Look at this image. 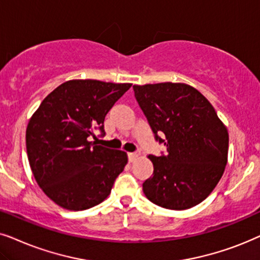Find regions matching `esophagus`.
Returning a JSON list of instances; mask_svg holds the SVG:
<instances>
[{
  "label": "esophagus",
  "instance_id": "1",
  "mask_svg": "<svg viewBox=\"0 0 260 260\" xmlns=\"http://www.w3.org/2000/svg\"><path fill=\"white\" fill-rule=\"evenodd\" d=\"M140 155V152H131V153H128V159H129V161H134L136 159L139 158Z\"/></svg>",
  "mask_w": 260,
  "mask_h": 260
}]
</instances>
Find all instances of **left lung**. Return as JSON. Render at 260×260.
Here are the masks:
<instances>
[{"label": "left lung", "instance_id": "1", "mask_svg": "<svg viewBox=\"0 0 260 260\" xmlns=\"http://www.w3.org/2000/svg\"><path fill=\"white\" fill-rule=\"evenodd\" d=\"M155 139L166 154L148 155L153 175L143 184L154 205L184 210L210 195L228 160L227 127L199 90L185 83L133 85ZM166 134L162 141L157 136Z\"/></svg>", "mask_w": 260, "mask_h": 260}]
</instances>
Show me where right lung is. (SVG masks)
Masks as SVG:
<instances>
[{
  "label": "right lung",
  "mask_w": 260,
  "mask_h": 260,
  "mask_svg": "<svg viewBox=\"0 0 260 260\" xmlns=\"http://www.w3.org/2000/svg\"><path fill=\"white\" fill-rule=\"evenodd\" d=\"M132 86L98 79H71L43 100L27 124L30 170L48 199L68 210H84L110 195L127 153L89 141L103 131L107 113Z\"/></svg>",
  "instance_id": "obj_1"
}]
</instances>
